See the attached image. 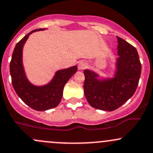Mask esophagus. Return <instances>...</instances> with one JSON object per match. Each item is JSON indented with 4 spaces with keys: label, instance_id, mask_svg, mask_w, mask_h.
I'll use <instances>...</instances> for the list:
<instances>
[{
    "label": "esophagus",
    "instance_id": "esophagus-1",
    "mask_svg": "<svg viewBox=\"0 0 153 153\" xmlns=\"http://www.w3.org/2000/svg\"><path fill=\"white\" fill-rule=\"evenodd\" d=\"M86 68H87V64L86 62H81L78 64V70H83Z\"/></svg>",
    "mask_w": 153,
    "mask_h": 153
}]
</instances>
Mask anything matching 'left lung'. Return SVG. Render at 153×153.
I'll list each match as a JSON object with an SVG mask.
<instances>
[{"mask_svg": "<svg viewBox=\"0 0 153 153\" xmlns=\"http://www.w3.org/2000/svg\"><path fill=\"white\" fill-rule=\"evenodd\" d=\"M119 57L113 78H99L94 71H83L84 94L89 105L112 111L123 105L136 91L141 76V64L136 48L117 36Z\"/></svg>", "mask_w": 153, "mask_h": 153, "instance_id": "1", "label": "left lung"}]
</instances>
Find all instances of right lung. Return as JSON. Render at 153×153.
<instances>
[{
    "mask_svg": "<svg viewBox=\"0 0 153 153\" xmlns=\"http://www.w3.org/2000/svg\"><path fill=\"white\" fill-rule=\"evenodd\" d=\"M45 28L33 30L25 35L16 45L10 62V74L12 86L19 97L31 108L46 111L59 105L63 95L64 85L77 72V66L58 70L48 84L35 86L28 81L22 64V49L29 35Z\"/></svg>",
    "mask_w": 153,
    "mask_h": 153,
    "instance_id": "1",
    "label": "right lung"
}]
</instances>
